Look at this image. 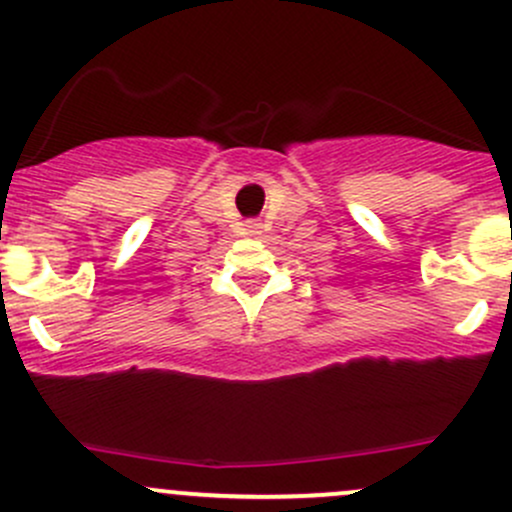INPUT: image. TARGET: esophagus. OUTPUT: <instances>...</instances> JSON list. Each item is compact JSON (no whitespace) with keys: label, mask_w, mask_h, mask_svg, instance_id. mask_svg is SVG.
<instances>
[{"label":"esophagus","mask_w":512,"mask_h":512,"mask_svg":"<svg viewBox=\"0 0 512 512\" xmlns=\"http://www.w3.org/2000/svg\"><path fill=\"white\" fill-rule=\"evenodd\" d=\"M247 232H250V235H262V223L250 220V223H247Z\"/></svg>","instance_id":"esophagus-1"}]
</instances>
